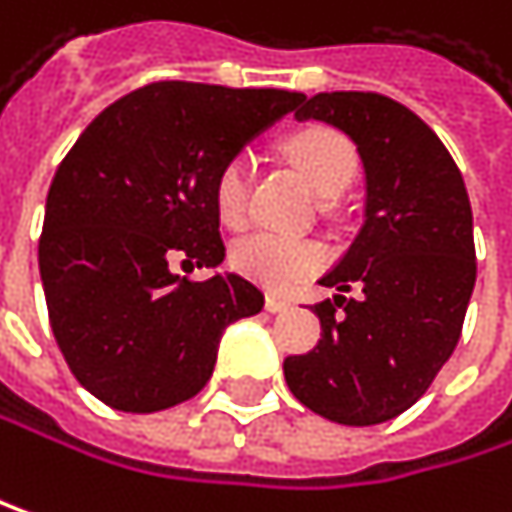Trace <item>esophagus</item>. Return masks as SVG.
Segmentation results:
<instances>
[{
    "instance_id": "1",
    "label": "esophagus",
    "mask_w": 512,
    "mask_h": 512,
    "mask_svg": "<svg viewBox=\"0 0 512 512\" xmlns=\"http://www.w3.org/2000/svg\"><path fill=\"white\" fill-rule=\"evenodd\" d=\"M294 309V303L291 300H285V297H276V294H270L267 297V312H273V315H282V312H291Z\"/></svg>"
}]
</instances>
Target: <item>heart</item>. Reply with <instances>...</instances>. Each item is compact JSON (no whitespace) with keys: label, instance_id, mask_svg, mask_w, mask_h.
<instances>
[{"label":"heart","instance_id":"heart-1","mask_svg":"<svg viewBox=\"0 0 512 512\" xmlns=\"http://www.w3.org/2000/svg\"><path fill=\"white\" fill-rule=\"evenodd\" d=\"M288 161L306 179V185L318 197H336L354 176L357 155L351 143L327 128H309L288 140L285 146ZM248 179L251 164L245 155H233L215 176L212 200L215 212L224 224L236 227L245 221L248 203ZM327 264V251L321 242L312 239H291L276 233H248L233 242L230 248V267L245 279L258 282L273 291L294 288L297 282L315 276Z\"/></svg>","mask_w":512,"mask_h":512}]
</instances>
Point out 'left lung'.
Wrapping results in <instances>:
<instances>
[{
    "instance_id": "obj_1",
    "label": "left lung",
    "mask_w": 512,
    "mask_h": 512,
    "mask_svg": "<svg viewBox=\"0 0 512 512\" xmlns=\"http://www.w3.org/2000/svg\"><path fill=\"white\" fill-rule=\"evenodd\" d=\"M360 152L363 227L321 279V342L285 360L291 393L342 426H375L408 411L450 360L477 282L465 179L438 134L378 92H318L297 113ZM351 287L360 298H345Z\"/></svg>"
}]
</instances>
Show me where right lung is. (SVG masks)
Listing matches in <instances>:
<instances>
[{"label": "right lung", "mask_w": 512, "mask_h": 512, "mask_svg": "<svg viewBox=\"0 0 512 512\" xmlns=\"http://www.w3.org/2000/svg\"><path fill=\"white\" fill-rule=\"evenodd\" d=\"M303 101L288 89L149 83L104 107L62 158L38 267L56 345L95 399L152 414L197 396L221 333L264 309L248 279L188 282L170 258L224 261L215 176Z\"/></svg>", "instance_id": "right-lung-1"}]
</instances>
